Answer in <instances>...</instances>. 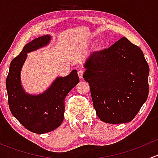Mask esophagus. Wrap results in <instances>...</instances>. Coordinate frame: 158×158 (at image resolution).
Returning <instances> with one entry per match:
<instances>
[{
    "label": "esophagus",
    "mask_w": 158,
    "mask_h": 158,
    "mask_svg": "<svg viewBox=\"0 0 158 158\" xmlns=\"http://www.w3.org/2000/svg\"><path fill=\"white\" fill-rule=\"evenodd\" d=\"M84 74V70L83 69H79L78 70V76H79V79H82V76Z\"/></svg>",
    "instance_id": "obj_1"
}]
</instances>
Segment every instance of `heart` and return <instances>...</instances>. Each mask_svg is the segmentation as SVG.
<instances>
[{"instance_id":"obj_1","label":"heart","mask_w":158,"mask_h":158,"mask_svg":"<svg viewBox=\"0 0 158 158\" xmlns=\"http://www.w3.org/2000/svg\"><path fill=\"white\" fill-rule=\"evenodd\" d=\"M95 48L96 49H98L100 48V47H99V46H95Z\"/></svg>"}]
</instances>
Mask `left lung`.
Segmentation results:
<instances>
[{"label": "left lung", "instance_id": "8db88e82", "mask_svg": "<svg viewBox=\"0 0 158 158\" xmlns=\"http://www.w3.org/2000/svg\"><path fill=\"white\" fill-rule=\"evenodd\" d=\"M96 114L102 122L133 120L148 96L149 66L141 49L122 37L91 54L83 65Z\"/></svg>", "mask_w": 158, "mask_h": 158}]
</instances>
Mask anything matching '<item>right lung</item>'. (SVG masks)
Returning <instances> with one entry per match:
<instances>
[{
    "label": "right lung",
    "instance_id": "obj_1",
    "mask_svg": "<svg viewBox=\"0 0 158 158\" xmlns=\"http://www.w3.org/2000/svg\"><path fill=\"white\" fill-rule=\"evenodd\" d=\"M52 36L44 35L33 40L11 61L6 79L8 104L13 115L30 131L45 134L61 125L64 118L65 98L79 82L77 71L56 78L45 92L38 95L26 92L21 84V69L27 53L46 47Z\"/></svg>",
    "mask_w": 158,
    "mask_h": 158
}]
</instances>
